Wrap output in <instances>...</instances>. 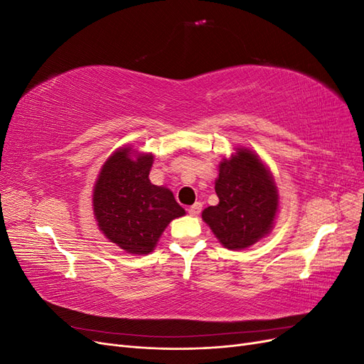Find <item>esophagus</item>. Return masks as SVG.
<instances>
[{
    "mask_svg": "<svg viewBox=\"0 0 364 364\" xmlns=\"http://www.w3.org/2000/svg\"><path fill=\"white\" fill-rule=\"evenodd\" d=\"M200 211H202V203H200V202H196L193 206H190V208H188V214H190V215H193V217L199 215V214H200Z\"/></svg>",
    "mask_w": 364,
    "mask_h": 364,
    "instance_id": "34e87169",
    "label": "esophagus"
}]
</instances>
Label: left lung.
<instances>
[{
  "mask_svg": "<svg viewBox=\"0 0 364 364\" xmlns=\"http://www.w3.org/2000/svg\"><path fill=\"white\" fill-rule=\"evenodd\" d=\"M218 205L202 213L205 223L228 249H246L266 235L278 209V191L255 153L238 149L220 164Z\"/></svg>",
  "mask_w": 364,
  "mask_h": 364,
  "instance_id": "1",
  "label": "left lung"
}]
</instances>
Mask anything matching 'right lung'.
Segmentation results:
<instances>
[{"instance_id": "right-lung-1", "label": "right lung", "mask_w": 364, "mask_h": 364, "mask_svg": "<svg viewBox=\"0 0 364 364\" xmlns=\"http://www.w3.org/2000/svg\"><path fill=\"white\" fill-rule=\"evenodd\" d=\"M129 151L119 149L105 162L94 186V213L112 243L144 255L156 246L171 220L185 211L170 190L150 182L153 156Z\"/></svg>"}]
</instances>
